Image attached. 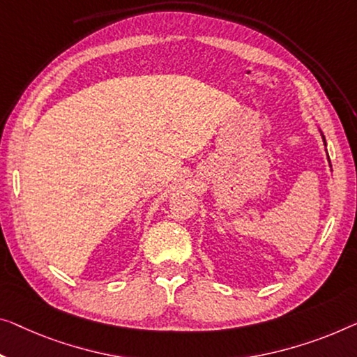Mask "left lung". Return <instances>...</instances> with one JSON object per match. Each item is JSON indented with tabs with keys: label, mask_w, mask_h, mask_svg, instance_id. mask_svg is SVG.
<instances>
[{
	"label": "left lung",
	"mask_w": 357,
	"mask_h": 357,
	"mask_svg": "<svg viewBox=\"0 0 357 357\" xmlns=\"http://www.w3.org/2000/svg\"><path fill=\"white\" fill-rule=\"evenodd\" d=\"M322 139H324V142H326V137H324V136H322ZM327 157H328V155H327Z\"/></svg>",
	"instance_id": "obj_1"
}]
</instances>
